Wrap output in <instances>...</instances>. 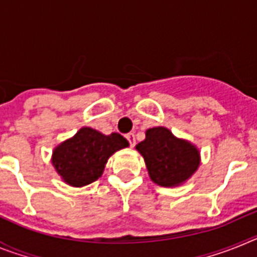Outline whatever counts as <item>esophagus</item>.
Listing matches in <instances>:
<instances>
[{
	"label": "esophagus",
	"mask_w": 257,
	"mask_h": 257,
	"mask_svg": "<svg viewBox=\"0 0 257 257\" xmlns=\"http://www.w3.org/2000/svg\"><path fill=\"white\" fill-rule=\"evenodd\" d=\"M126 139L128 140V143H130V147H134V145H135V135H134L133 133L127 134Z\"/></svg>",
	"instance_id": "esophagus-1"
}]
</instances>
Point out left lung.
<instances>
[{
  "instance_id": "left-lung-1",
  "label": "left lung",
  "mask_w": 257,
  "mask_h": 257,
  "mask_svg": "<svg viewBox=\"0 0 257 257\" xmlns=\"http://www.w3.org/2000/svg\"><path fill=\"white\" fill-rule=\"evenodd\" d=\"M144 157L152 181L161 187H179L188 180L199 166V151L187 140L178 139L166 127H153L145 139L136 145Z\"/></svg>"
}]
</instances>
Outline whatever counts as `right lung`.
<instances>
[{
    "instance_id": "right-lung-1",
    "label": "right lung",
    "mask_w": 257,
    "mask_h": 257,
    "mask_svg": "<svg viewBox=\"0 0 257 257\" xmlns=\"http://www.w3.org/2000/svg\"><path fill=\"white\" fill-rule=\"evenodd\" d=\"M126 147L128 142L119 134L104 135L91 127H82L54 149L51 162L70 187H85L103 175L109 157Z\"/></svg>"
}]
</instances>
